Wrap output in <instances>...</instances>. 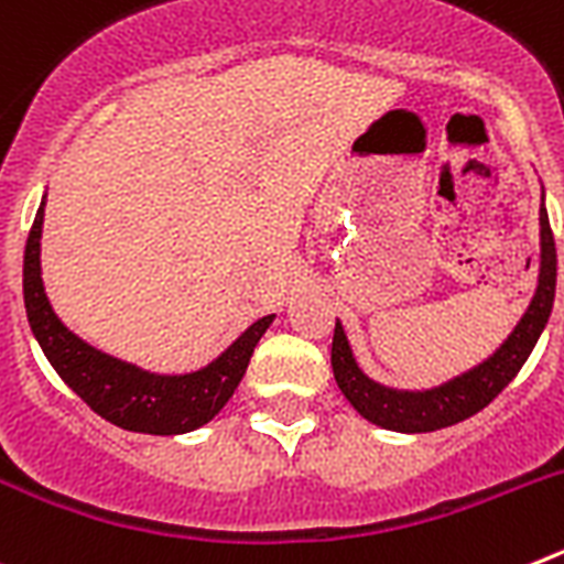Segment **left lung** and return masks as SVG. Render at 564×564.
I'll use <instances>...</instances> for the list:
<instances>
[{"label": "left lung", "instance_id": "1", "mask_svg": "<svg viewBox=\"0 0 564 564\" xmlns=\"http://www.w3.org/2000/svg\"><path fill=\"white\" fill-rule=\"evenodd\" d=\"M540 282H536L534 299H531V305H528L525 316L520 318L514 333L500 344L495 356H488L486 361L471 367L468 372L441 383V387H432V390H390V387L364 376L361 367L352 358L341 322H336L330 352L333 376H336L344 398L352 403V410L376 426L392 432H410V435L455 426V423L486 410L488 403L495 401L522 370V364L528 361L534 344L540 341L551 307H554L556 246L545 206L540 208Z\"/></svg>", "mask_w": 564, "mask_h": 564}]
</instances>
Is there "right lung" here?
<instances>
[{"label": "right lung", "instance_id": "obj_1", "mask_svg": "<svg viewBox=\"0 0 564 564\" xmlns=\"http://www.w3.org/2000/svg\"><path fill=\"white\" fill-rule=\"evenodd\" d=\"M44 200L24 246V311L53 370L104 421L143 435H183L212 421L234 395L273 316L253 322L223 356L186 376H158L96 350L62 325L42 282Z\"/></svg>", "mask_w": 564, "mask_h": 564}]
</instances>
